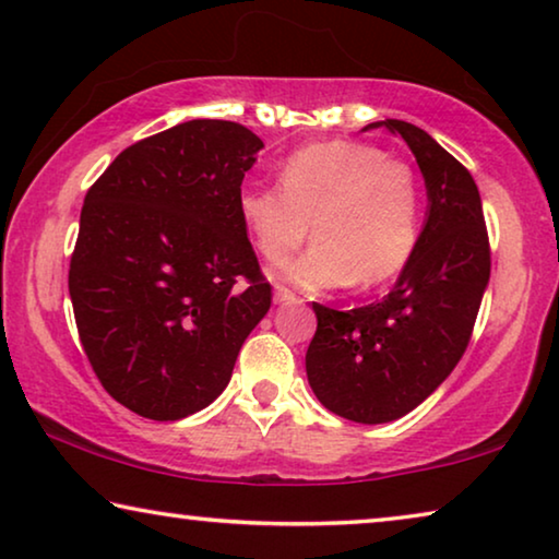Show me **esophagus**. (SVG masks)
I'll return each instance as SVG.
<instances>
[{"mask_svg":"<svg viewBox=\"0 0 559 559\" xmlns=\"http://www.w3.org/2000/svg\"><path fill=\"white\" fill-rule=\"evenodd\" d=\"M274 302L277 305H285V302H297V295L287 287L282 285H274Z\"/></svg>","mask_w":559,"mask_h":559,"instance_id":"obj_1","label":"esophagus"}]
</instances>
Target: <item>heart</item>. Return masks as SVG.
Returning a JSON list of instances; mask_svg holds the SVG:
<instances>
[{"instance_id": "b5f03b06", "label": "heart", "mask_w": 559, "mask_h": 559, "mask_svg": "<svg viewBox=\"0 0 559 559\" xmlns=\"http://www.w3.org/2000/svg\"><path fill=\"white\" fill-rule=\"evenodd\" d=\"M237 210L264 260L282 262L309 235L317 242L282 264L305 289L384 285L407 267L419 239L423 192L405 159L355 140L299 147L282 162L280 185H245Z\"/></svg>"}]
</instances>
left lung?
Instances as JSON below:
<instances>
[{
    "mask_svg": "<svg viewBox=\"0 0 559 559\" xmlns=\"http://www.w3.org/2000/svg\"><path fill=\"white\" fill-rule=\"evenodd\" d=\"M423 169L429 212L407 267L382 302L349 312L312 305L307 380L334 415L392 423L425 402L460 362L489 282L483 200L465 165L419 127L384 119Z\"/></svg>",
    "mask_w": 559,
    "mask_h": 559,
    "instance_id": "1",
    "label": "left lung"
}]
</instances>
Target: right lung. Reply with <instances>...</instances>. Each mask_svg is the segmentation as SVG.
Masks as SVG:
<instances>
[{"instance_id":"obj_1","label":"right lung","mask_w":559,"mask_h":559,"mask_svg":"<svg viewBox=\"0 0 559 559\" xmlns=\"http://www.w3.org/2000/svg\"><path fill=\"white\" fill-rule=\"evenodd\" d=\"M264 147L225 119H192L117 154L84 197L70 297L84 355L111 397L171 423L227 388L272 305L237 210Z\"/></svg>"}]
</instances>
